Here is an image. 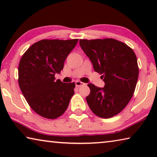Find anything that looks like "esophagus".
I'll use <instances>...</instances> for the list:
<instances>
[{"mask_svg":"<svg viewBox=\"0 0 157 157\" xmlns=\"http://www.w3.org/2000/svg\"><path fill=\"white\" fill-rule=\"evenodd\" d=\"M84 85H85V83H84V82H82L80 81H76L75 82V86L77 87H79V86H84Z\"/></svg>","mask_w":157,"mask_h":157,"instance_id":"34e87169","label":"esophagus"}]
</instances>
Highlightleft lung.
I'll list each match as a JSON object with an SVG mask.
<instances>
[{"label": "left lung", "instance_id": "left-lung-1", "mask_svg": "<svg viewBox=\"0 0 157 157\" xmlns=\"http://www.w3.org/2000/svg\"><path fill=\"white\" fill-rule=\"evenodd\" d=\"M79 45L105 84L103 88L89 84L86 102L96 116L111 118L124 109L134 93L139 72L136 55L114 39H80Z\"/></svg>", "mask_w": 157, "mask_h": 157}]
</instances>
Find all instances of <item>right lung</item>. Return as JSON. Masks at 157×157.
Listing matches in <instances>:
<instances>
[{"instance_id":"add662e5","label":"right lung","mask_w":157,"mask_h":157,"mask_svg":"<svg viewBox=\"0 0 157 157\" xmlns=\"http://www.w3.org/2000/svg\"><path fill=\"white\" fill-rule=\"evenodd\" d=\"M78 39H43L26 50L18 65V84L34 112L44 118H57L65 112L75 84L55 80Z\"/></svg>"}]
</instances>
